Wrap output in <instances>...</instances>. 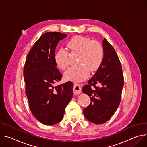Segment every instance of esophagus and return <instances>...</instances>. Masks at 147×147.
Returning <instances> with one entry per match:
<instances>
[{
	"instance_id": "1",
	"label": "esophagus",
	"mask_w": 147,
	"mask_h": 147,
	"mask_svg": "<svg viewBox=\"0 0 147 147\" xmlns=\"http://www.w3.org/2000/svg\"><path fill=\"white\" fill-rule=\"evenodd\" d=\"M81 87L78 85L77 84H74V94L75 95H78L79 94H80L81 92Z\"/></svg>"
}]
</instances>
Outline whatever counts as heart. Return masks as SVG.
Segmentation results:
<instances>
[{"mask_svg":"<svg viewBox=\"0 0 147 147\" xmlns=\"http://www.w3.org/2000/svg\"><path fill=\"white\" fill-rule=\"evenodd\" d=\"M67 45L71 51L80 53V55L78 63L80 65L71 67L65 73L66 80L82 81L88 77L90 70L95 71L99 69L103 58V49L98 42L77 35L68 42ZM55 60L61 70L66 69L70 65L69 52L65 48H60L56 52Z\"/></svg>","mask_w":147,"mask_h":147,"instance_id":"1","label":"heart"}]
</instances>
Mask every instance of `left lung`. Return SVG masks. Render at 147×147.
<instances>
[{"mask_svg": "<svg viewBox=\"0 0 147 147\" xmlns=\"http://www.w3.org/2000/svg\"><path fill=\"white\" fill-rule=\"evenodd\" d=\"M102 45V63L82 90L91 98L90 105L83 109L84 115L97 124L107 122L113 115L120 104L124 85L121 65L115 49L105 38Z\"/></svg>", "mask_w": 147, "mask_h": 147, "instance_id": "left-lung-1", "label": "left lung"}]
</instances>
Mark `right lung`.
Segmentation results:
<instances>
[{
	"instance_id": "1",
	"label": "right lung",
	"mask_w": 147,
	"mask_h": 147,
	"mask_svg": "<svg viewBox=\"0 0 147 147\" xmlns=\"http://www.w3.org/2000/svg\"><path fill=\"white\" fill-rule=\"evenodd\" d=\"M67 35L59 32L44 34L29 52L24 67L30 109L39 121L47 125L56 124L63 119L73 97L72 82L54 86L62 77L56 68V47Z\"/></svg>"
}]
</instances>
